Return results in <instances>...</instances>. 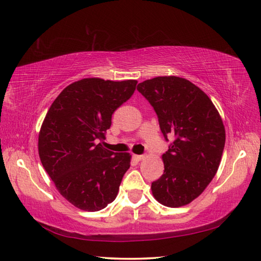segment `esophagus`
I'll return each instance as SVG.
<instances>
[{
  "instance_id": "1",
  "label": "esophagus",
  "mask_w": 261,
  "mask_h": 261,
  "mask_svg": "<svg viewBox=\"0 0 261 261\" xmlns=\"http://www.w3.org/2000/svg\"><path fill=\"white\" fill-rule=\"evenodd\" d=\"M135 158L138 160V162H140V160L145 159V156H143V154H135Z\"/></svg>"
}]
</instances>
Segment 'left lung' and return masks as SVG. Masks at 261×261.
Masks as SVG:
<instances>
[{"mask_svg": "<svg viewBox=\"0 0 261 261\" xmlns=\"http://www.w3.org/2000/svg\"><path fill=\"white\" fill-rule=\"evenodd\" d=\"M137 90L156 111L165 139H175L163 154L165 170L151 184L152 195L165 206H184L219 169L225 143L222 119L206 94L181 77H154Z\"/></svg>", "mask_w": 261, "mask_h": 261, "instance_id": "left-lung-1", "label": "left lung"}]
</instances>
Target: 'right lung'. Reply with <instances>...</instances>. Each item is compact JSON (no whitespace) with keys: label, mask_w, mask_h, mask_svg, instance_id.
I'll return each mask as SVG.
<instances>
[{"label":"right lung","mask_w":261,"mask_h":261,"mask_svg":"<svg viewBox=\"0 0 261 261\" xmlns=\"http://www.w3.org/2000/svg\"><path fill=\"white\" fill-rule=\"evenodd\" d=\"M137 81L83 79L55 99L42 122L38 150L58 192L74 206L96 212L112 203L130 167L129 152L103 148L114 111L129 99Z\"/></svg>","instance_id":"obj_1"}]
</instances>
